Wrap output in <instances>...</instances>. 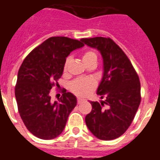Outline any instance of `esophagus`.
Listing matches in <instances>:
<instances>
[{
	"label": "esophagus",
	"mask_w": 160,
	"mask_h": 160,
	"mask_svg": "<svg viewBox=\"0 0 160 160\" xmlns=\"http://www.w3.org/2000/svg\"><path fill=\"white\" fill-rule=\"evenodd\" d=\"M84 101V99H81V98H77V103L80 104Z\"/></svg>",
	"instance_id": "esophagus-1"
}]
</instances>
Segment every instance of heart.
Wrapping results in <instances>:
<instances>
[{"label":"heart","mask_w":160,"mask_h":160,"mask_svg":"<svg viewBox=\"0 0 160 160\" xmlns=\"http://www.w3.org/2000/svg\"><path fill=\"white\" fill-rule=\"evenodd\" d=\"M82 61L85 65H88V63H97V55L95 51L92 50H88L84 51L81 55ZM70 58H67L65 60L64 64H63V72H67L68 68V63ZM96 84L94 80L91 79L87 78H80L77 79L75 81H73L71 84V90L73 93L76 95L80 96V97H84L87 94H88L91 91L95 88Z\"/></svg>","instance_id":"b5f03b06"}]
</instances>
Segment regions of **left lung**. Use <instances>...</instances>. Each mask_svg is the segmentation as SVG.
<instances>
[{
    "label": "left lung",
    "mask_w": 160,
    "mask_h": 160,
    "mask_svg": "<svg viewBox=\"0 0 160 160\" xmlns=\"http://www.w3.org/2000/svg\"><path fill=\"white\" fill-rule=\"evenodd\" d=\"M80 41L98 50L103 58V76L97 93L105 101H90L92 109L86 115V125L97 138L115 139L129 128L138 109L139 78L128 57L111 38L96 37Z\"/></svg>",
    "instance_id": "8db88e82"
}]
</instances>
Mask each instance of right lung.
I'll return each instance as SVG.
<instances>
[{
  "instance_id": "obj_1",
  "label": "right lung",
  "mask_w": 160,
  "mask_h": 160,
  "mask_svg": "<svg viewBox=\"0 0 160 160\" xmlns=\"http://www.w3.org/2000/svg\"><path fill=\"white\" fill-rule=\"evenodd\" d=\"M84 46L79 40L51 37L35 47L22 62L18 73L15 97L21 118L27 130L42 139L56 138L76 107V97L63 89L52 102L50 92L63 72L66 58Z\"/></svg>"
}]
</instances>
